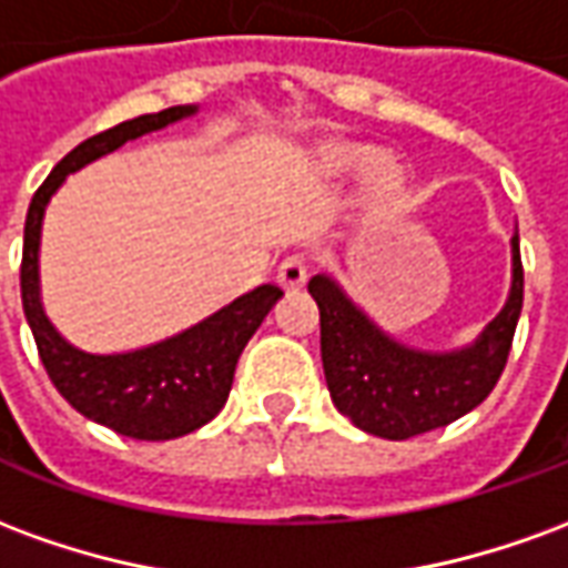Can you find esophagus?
Returning a JSON list of instances; mask_svg holds the SVG:
<instances>
[{
    "label": "esophagus",
    "instance_id": "34e87169",
    "mask_svg": "<svg viewBox=\"0 0 568 568\" xmlns=\"http://www.w3.org/2000/svg\"><path fill=\"white\" fill-rule=\"evenodd\" d=\"M276 283L283 285L285 292H295V288H301V285L307 283V261L297 258V255L285 258L283 264H280V271H276Z\"/></svg>",
    "mask_w": 568,
    "mask_h": 568
}]
</instances>
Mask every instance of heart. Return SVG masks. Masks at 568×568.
<instances>
[{
  "instance_id": "1",
  "label": "heart",
  "mask_w": 568,
  "mask_h": 568,
  "mask_svg": "<svg viewBox=\"0 0 568 568\" xmlns=\"http://www.w3.org/2000/svg\"><path fill=\"white\" fill-rule=\"evenodd\" d=\"M320 163L325 173L349 175L358 170L365 173V194L371 200H389L405 187V166L395 158H377V149L362 142H328L320 151Z\"/></svg>"
}]
</instances>
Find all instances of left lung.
Returning a JSON list of instances; mask_svg holds the SVG:
<instances>
[{
  "instance_id": "1",
  "label": "left lung",
  "mask_w": 568,
  "mask_h": 568,
  "mask_svg": "<svg viewBox=\"0 0 568 568\" xmlns=\"http://www.w3.org/2000/svg\"><path fill=\"white\" fill-rule=\"evenodd\" d=\"M320 307L322 368L334 407L368 435L405 440L475 410L499 381L524 307L520 240L511 236V288L471 344L419 349L383 332L332 273L307 283Z\"/></svg>"
}]
</instances>
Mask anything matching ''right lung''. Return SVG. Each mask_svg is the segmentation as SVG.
<instances>
[{
    "mask_svg": "<svg viewBox=\"0 0 568 568\" xmlns=\"http://www.w3.org/2000/svg\"><path fill=\"white\" fill-rule=\"evenodd\" d=\"M197 109L200 105H170L154 115L130 118L75 145L36 191L23 227L20 297L48 377L79 414L136 440L182 438L206 426L222 410L234 383L236 358L273 304L283 297V288L271 283L258 285L158 344L128 353H88L69 344L44 313L39 276L44 210L67 182V175L112 154L124 142L194 118Z\"/></svg>",
    "mask_w": 568,
    "mask_h": 568,
    "instance_id": "right-lung-1",
    "label": "right lung"
}]
</instances>
